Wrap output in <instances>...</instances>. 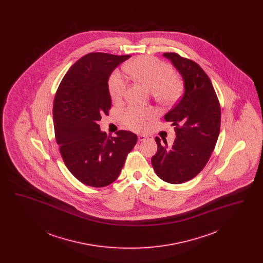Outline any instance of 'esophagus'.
<instances>
[{"instance_id": "obj_1", "label": "esophagus", "mask_w": 263, "mask_h": 263, "mask_svg": "<svg viewBox=\"0 0 263 263\" xmlns=\"http://www.w3.org/2000/svg\"><path fill=\"white\" fill-rule=\"evenodd\" d=\"M149 136L148 135H143V134H139L138 135V141L139 142H142V141H145L146 139H148Z\"/></svg>"}]
</instances>
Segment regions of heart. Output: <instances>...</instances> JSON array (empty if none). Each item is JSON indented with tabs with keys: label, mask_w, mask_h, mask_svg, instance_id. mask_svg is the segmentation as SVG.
<instances>
[{
	"label": "heart",
	"mask_w": 263,
	"mask_h": 263,
	"mask_svg": "<svg viewBox=\"0 0 263 263\" xmlns=\"http://www.w3.org/2000/svg\"><path fill=\"white\" fill-rule=\"evenodd\" d=\"M124 70L135 77L139 82L152 91L157 100L163 103H173L181 91L180 81L175 77L171 65L150 56H141L124 66ZM128 87V79L122 72L116 70L109 77L108 88L114 101L124 98ZM157 116L152 108L130 106L121 114L123 124L134 131H143L148 122Z\"/></svg>",
	"instance_id": "heart-1"
}]
</instances>
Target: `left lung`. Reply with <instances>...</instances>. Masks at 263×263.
<instances>
[{
  "mask_svg": "<svg viewBox=\"0 0 263 263\" xmlns=\"http://www.w3.org/2000/svg\"><path fill=\"white\" fill-rule=\"evenodd\" d=\"M182 77L184 93L164 120L175 126L174 145L156 137L158 152L152 158L157 175L168 183H182L204 168L216 146L221 107L207 74L197 63L176 53H163Z\"/></svg>",
  "mask_w": 263,
  "mask_h": 263,
  "instance_id": "left-lung-1",
  "label": "left lung"
}]
</instances>
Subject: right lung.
I'll return each mask as SVG.
<instances>
[{
  "instance_id": "1",
  "label": "right lung",
  "mask_w": 263,
  "mask_h": 263,
  "mask_svg": "<svg viewBox=\"0 0 263 263\" xmlns=\"http://www.w3.org/2000/svg\"><path fill=\"white\" fill-rule=\"evenodd\" d=\"M129 57L100 52L85 55L64 76L54 99V130L63 161L88 186L112 183L137 143L130 131L120 130L110 137L99 125L101 115L111 107L108 79Z\"/></svg>"
}]
</instances>
